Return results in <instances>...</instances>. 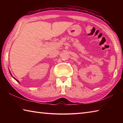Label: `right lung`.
<instances>
[{"label":"right lung","instance_id":"obj_1","mask_svg":"<svg viewBox=\"0 0 123 123\" xmlns=\"http://www.w3.org/2000/svg\"><path fill=\"white\" fill-rule=\"evenodd\" d=\"M9 72H10V74H11V76H12V78H13L14 79H15V80H16L18 82H19V81H18V80H17V79H16V78H14V77H13V76H12V74H11V72H10V70H9Z\"/></svg>","mask_w":123,"mask_h":123}]
</instances>
